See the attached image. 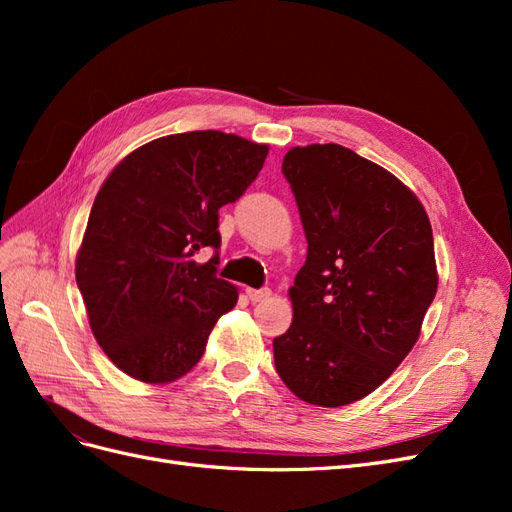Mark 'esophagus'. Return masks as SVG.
<instances>
[{
  "instance_id": "obj_1",
  "label": "esophagus",
  "mask_w": 512,
  "mask_h": 512,
  "mask_svg": "<svg viewBox=\"0 0 512 512\" xmlns=\"http://www.w3.org/2000/svg\"><path fill=\"white\" fill-rule=\"evenodd\" d=\"M247 297H250L252 303H262L267 301L271 297V290L269 288H260V290H254V288H247Z\"/></svg>"
}]
</instances>
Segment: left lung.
Returning a JSON list of instances; mask_svg holds the SVG:
<instances>
[{
	"label": "left lung",
	"instance_id": "8db88e82",
	"mask_svg": "<svg viewBox=\"0 0 512 512\" xmlns=\"http://www.w3.org/2000/svg\"><path fill=\"white\" fill-rule=\"evenodd\" d=\"M307 260L288 290L290 329L275 369L312 406L367 397L406 359L436 297L433 232L421 200L389 170L327 143L292 147Z\"/></svg>",
	"mask_w": 512,
	"mask_h": 512
}]
</instances>
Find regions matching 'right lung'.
<instances>
[{
    "label": "right lung",
    "instance_id": "obj_1",
    "mask_svg": "<svg viewBox=\"0 0 512 512\" xmlns=\"http://www.w3.org/2000/svg\"><path fill=\"white\" fill-rule=\"evenodd\" d=\"M269 145L220 130L156 138L106 177L76 254L91 333L123 374L147 384L183 378L239 292L215 277L218 211L235 203Z\"/></svg>",
    "mask_w": 512,
    "mask_h": 512
}]
</instances>
